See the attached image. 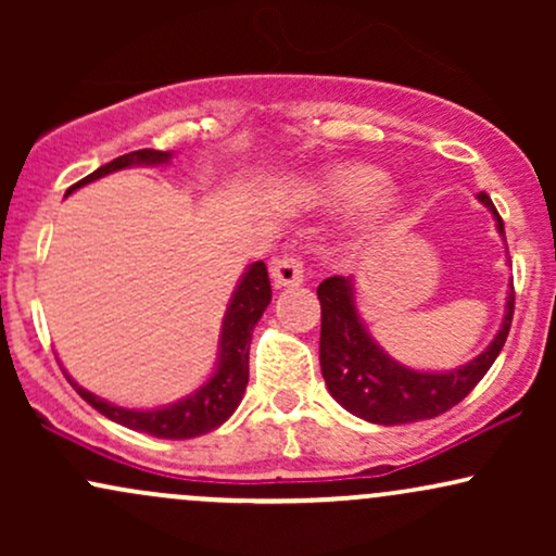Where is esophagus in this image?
Segmentation results:
<instances>
[{
	"mask_svg": "<svg viewBox=\"0 0 556 556\" xmlns=\"http://www.w3.org/2000/svg\"><path fill=\"white\" fill-rule=\"evenodd\" d=\"M271 279L277 287H298L303 282V261L298 256H282L271 264Z\"/></svg>",
	"mask_w": 556,
	"mask_h": 556,
	"instance_id": "34e87169",
	"label": "esophagus"
}]
</instances>
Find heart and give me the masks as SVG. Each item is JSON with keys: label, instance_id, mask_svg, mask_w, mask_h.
<instances>
[{"label": "heart", "instance_id": "heart-1", "mask_svg": "<svg viewBox=\"0 0 556 556\" xmlns=\"http://www.w3.org/2000/svg\"><path fill=\"white\" fill-rule=\"evenodd\" d=\"M384 175L368 164H340L324 172L316 180L300 188L303 201L321 208H355L363 206V227H384L397 212V195L389 188H381Z\"/></svg>", "mask_w": 556, "mask_h": 556}]
</instances>
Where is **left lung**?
<instances>
[{
  "label": "left lung",
  "mask_w": 556,
  "mask_h": 556,
  "mask_svg": "<svg viewBox=\"0 0 556 556\" xmlns=\"http://www.w3.org/2000/svg\"><path fill=\"white\" fill-rule=\"evenodd\" d=\"M478 201L494 214L496 229L504 238L502 216L491 198L478 193ZM316 295L321 300L318 361H321V374L329 394L348 413L379 426L437 418L468 397L478 381L486 376L496 355L502 353L515 314V290L509 285L502 327L481 355L452 371H416V368H407L394 361L368 334L358 305H355L353 277L324 279Z\"/></svg>",
  "instance_id": "obj_1"
}]
</instances>
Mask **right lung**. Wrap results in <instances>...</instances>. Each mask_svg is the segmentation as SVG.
<instances>
[{
	"label": "right lung",
	"instance_id": "right-lung-1",
	"mask_svg": "<svg viewBox=\"0 0 556 556\" xmlns=\"http://www.w3.org/2000/svg\"><path fill=\"white\" fill-rule=\"evenodd\" d=\"M172 151H154V149H140L130 151V154L117 156L114 162L104 164L80 182H75L70 190H78L80 185H88L99 177L112 175L117 169L127 167H162L169 164ZM67 190V193H70ZM271 303V282L269 271H266L264 261H256L245 269L240 277L238 287H235L232 300L227 305L225 321H222L219 334V355H216L214 374L203 381L195 392L188 397L169 402V405L151 407V410H136V407H119L114 402H106L104 397H96L93 392L75 384L67 376L70 384L80 394L88 405L96 407L101 416H106L114 424L125 426V429L151 433L156 439H193L201 433L214 431L225 420L238 410L242 394H245L248 384V353H251V337L256 329L258 318L264 316L266 305Z\"/></svg>",
	"mask_w": 556,
	"mask_h": 556
}]
</instances>
